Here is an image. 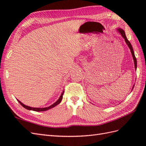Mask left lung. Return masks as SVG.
<instances>
[{"label": "left lung", "instance_id": "8db88e82", "mask_svg": "<svg viewBox=\"0 0 146 146\" xmlns=\"http://www.w3.org/2000/svg\"><path fill=\"white\" fill-rule=\"evenodd\" d=\"M119 32L121 33V36L123 38V39H125V41L126 42L127 44L128 45V46H129V47L130 48V51H131V55H132V56H133V60H134V63H135V69L136 70V68H137V61H136V58L135 57V54H134V51H133V47H132L131 46V43L129 42V41L128 40L127 37H126V35H125V32L123 31L122 29H117ZM133 89V88H132V90Z\"/></svg>", "mask_w": 146, "mask_h": 146}]
</instances>
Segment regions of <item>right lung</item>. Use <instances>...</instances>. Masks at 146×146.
<instances>
[{"mask_svg":"<svg viewBox=\"0 0 146 146\" xmlns=\"http://www.w3.org/2000/svg\"><path fill=\"white\" fill-rule=\"evenodd\" d=\"M63 94H64V91H63L62 93H61V96H60V98L58 99V100H57V101L56 102H55L54 104H52V105L49 106V107H46V108H33V107H29V106H27V105H25L23 104L21 102H20L19 100H17V101L19 102V103L22 106H23V107H24V108H26V109L29 110H33V111H46V110H49V109H50V108H54V107H55L56 105H58V104L61 102V100H62V99H63Z\"/></svg>","mask_w":146,"mask_h":146,"instance_id":"obj_1","label":"right lung"}]
</instances>
